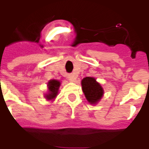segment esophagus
I'll return each instance as SVG.
<instances>
[{"label": "esophagus", "instance_id": "esophagus-1", "mask_svg": "<svg viewBox=\"0 0 149 149\" xmlns=\"http://www.w3.org/2000/svg\"><path fill=\"white\" fill-rule=\"evenodd\" d=\"M68 79H69V80L70 82H75L76 80V77L75 76H73V75H70V76H68Z\"/></svg>", "mask_w": 149, "mask_h": 149}]
</instances>
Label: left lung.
<instances>
[{
  "instance_id": "left-lung-1",
  "label": "left lung",
  "mask_w": 149,
  "mask_h": 149,
  "mask_svg": "<svg viewBox=\"0 0 149 149\" xmlns=\"http://www.w3.org/2000/svg\"><path fill=\"white\" fill-rule=\"evenodd\" d=\"M82 89L85 98L90 104L95 105L102 99L104 94L100 84L97 82L94 77L87 76L81 82Z\"/></svg>"
}]
</instances>
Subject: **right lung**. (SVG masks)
<instances>
[{
  "label": "right lung",
  "mask_w": 149,
  "mask_h": 149,
  "mask_svg": "<svg viewBox=\"0 0 149 149\" xmlns=\"http://www.w3.org/2000/svg\"><path fill=\"white\" fill-rule=\"evenodd\" d=\"M61 82L57 79H51L48 82V92L45 94V97L48 100H54L58 94Z\"/></svg>",
  "instance_id": "right-lung-1"
}]
</instances>
